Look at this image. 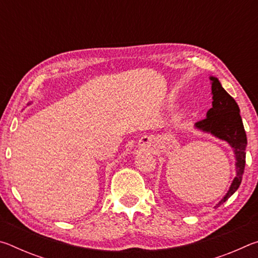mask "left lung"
I'll return each mask as SVG.
<instances>
[{
    "instance_id": "1",
    "label": "left lung",
    "mask_w": 258,
    "mask_h": 258,
    "mask_svg": "<svg viewBox=\"0 0 258 258\" xmlns=\"http://www.w3.org/2000/svg\"><path fill=\"white\" fill-rule=\"evenodd\" d=\"M212 83L213 107L206 113V118L197 121L195 127L205 133H209L214 137L226 141L233 149L235 157V169L237 175L231 183L229 191L215 207L225 203L232 196L241 183L246 164V147L247 137L244 132L239 106L235 100L222 87L220 81L216 77H209Z\"/></svg>"
}]
</instances>
